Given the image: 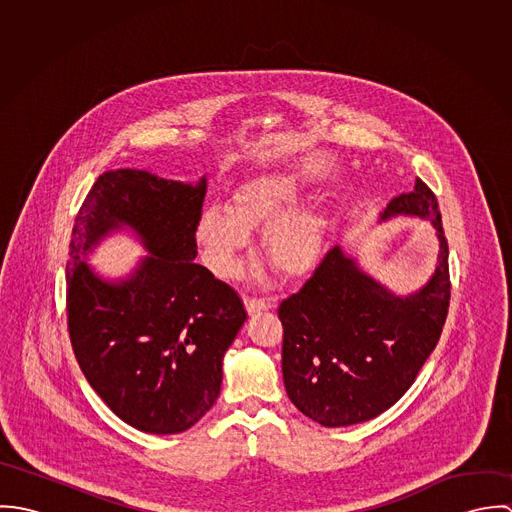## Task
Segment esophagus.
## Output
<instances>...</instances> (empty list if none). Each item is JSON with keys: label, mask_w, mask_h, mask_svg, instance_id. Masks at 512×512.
<instances>
[{"label": "esophagus", "mask_w": 512, "mask_h": 512, "mask_svg": "<svg viewBox=\"0 0 512 512\" xmlns=\"http://www.w3.org/2000/svg\"><path fill=\"white\" fill-rule=\"evenodd\" d=\"M244 305H246V311L250 315L254 313H260V311H268L274 307V301L272 299H256V297H244Z\"/></svg>", "instance_id": "34e87169"}]
</instances>
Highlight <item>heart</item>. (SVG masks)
Masks as SVG:
<instances>
[{
  "label": "heart",
  "instance_id": "1",
  "mask_svg": "<svg viewBox=\"0 0 512 512\" xmlns=\"http://www.w3.org/2000/svg\"><path fill=\"white\" fill-rule=\"evenodd\" d=\"M313 195L295 171L274 169L236 185L230 207L207 205L195 222V240L207 268L230 278L250 246V230L264 228L262 252L284 276L313 272L327 254L331 220L315 207H301Z\"/></svg>",
  "mask_w": 512,
  "mask_h": 512
}]
</instances>
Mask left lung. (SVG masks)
Segmentation results:
<instances>
[{"label": "left lung", "mask_w": 512, "mask_h": 512, "mask_svg": "<svg viewBox=\"0 0 512 512\" xmlns=\"http://www.w3.org/2000/svg\"><path fill=\"white\" fill-rule=\"evenodd\" d=\"M394 217L430 220L436 228L438 264L424 288L396 295L335 246L278 309L286 392L325 428L361 424L388 410L438 345L451 293L438 199L416 179L412 193L386 205L380 222Z\"/></svg>", "instance_id": "left-lung-1"}]
</instances>
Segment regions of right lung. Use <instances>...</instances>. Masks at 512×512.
I'll list each match as a JSON object with an SVG mask.
<instances>
[{"label":"right lung","mask_w":512,"mask_h":512,"mask_svg":"<svg viewBox=\"0 0 512 512\" xmlns=\"http://www.w3.org/2000/svg\"><path fill=\"white\" fill-rule=\"evenodd\" d=\"M207 177L144 169L102 173L74 219L67 317L74 357L106 406L136 430L167 436L197 424L219 398L222 359L246 321L242 299L195 264ZM132 229L150 252L128 279L104 281L85 256Z\"/></svg>","instance_id":"right-lung-1"}]
</instances>
